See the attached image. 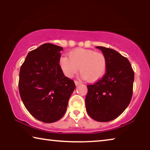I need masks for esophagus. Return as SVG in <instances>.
<instances>
[{
  "label": "esophagus",
  "instance_id": "esophagus-1",
  "mask_svg": "<svg viewBox=\"0 0 150 150\" xmlns=\"http://www.w3.org/2000/svg\"><path fill=\"white\" fill-rule=\"evenodd\" d=\"M75 83L76 85H78L81 84V83L80 82V81H77V80H75Z\"/></svg>",
  "mask_w": 150,
  "mask_h": 150
}]
</instances>
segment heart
<instances>
[{
    "label": "heart",
    "instance_id": "heart-1",
    "mask_svg": "<svg viewBox=\"0 0 150 150\" xmlns=\"http://www.w3.org/2000/svg\"><path fill=\"white\" fill-rule=\"evenodd\" d=\"M61 69L67 77H73L79 70L88 82H95L103 77L107 66L105 55L94 50L77 48L69 53V57L59 58Z\"/></svg>",
    "mask_w": 150,
    "mask_h": 150
}]
</instances>
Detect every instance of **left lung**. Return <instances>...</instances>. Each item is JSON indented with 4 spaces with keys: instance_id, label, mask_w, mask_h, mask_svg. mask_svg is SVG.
Segmentation results:
<instances>
[{
    "instance_id": "8db88e82",
    "label": "left lung",
    "mask_w": 150,
    "mask_h": 150,
    "mask_svg": "<svg viewBox=\"0 0 150 150\" xmlns=\"http://www.w3.org/2000/svg\"><path fill=\"white\" fill-rule=\"evenodd\" d=\"M107 66L103 77L88 85L86 110L98 122H108L120 116L129 105L133 93L134 72L130 62L111 48L97 46Z\"/></svg>"
}]
</instances>
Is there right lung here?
<instances>
[{
  "label": "right lung",
  "mask_w": 150,
  "mask_h": 150,
  "mask_svg": "<svg viewBox=\"0 0 150 150\" xmlns=\"http://www.w3.org/2000/svg\"><path fill=\"white\" fill-rule=\"evenodd\" d=\"M62 50L50 43L42 44L28 53L20 69L22 102L35 118L45 123L63 117L75 88L74 81L65 77L59 67Z\"/></svg>",
  "instance_id": "right-lung-1"
}]
</instances>
